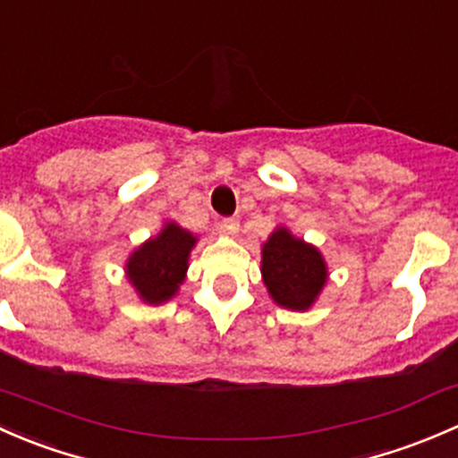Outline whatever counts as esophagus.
Wrapping results in <instances>:
<instances>
[{"label": "esophagus", "instance_id": "1", "mask_svg": "<svg viewBox=\"0 0 458 458\" xmlns=\"http://www.w3.org/2000/svg\"><path fill=\"white\" fill-rule=\"evenodd\" d=\"M220 231H225V233H229V235H235L238 233V229H240V223H238V218H223L220 220Z\"/></svg>", "mask_w": 458, "mask_h": 458}]
</instances>
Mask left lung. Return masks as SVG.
<instances>
[{
  "label": "left lung",
  "mask_w": 458,
  "mask_h": 458,
  "mask_svg": "<svg viewBox=\"0 0 458 458\" xmlns=\"http://www.w3.org/2000/svg\"><path fill=\"white\" fill-rule=\"evenodd\" d=\"M262 276L271 298L280 306L304 310L327 282V264L315 247L277 229L262 247Z\"/></svg>",
  "instance_id": "obj_1"
}]
</instances>
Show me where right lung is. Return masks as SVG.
<instances>
[{"label":"right lung","instance_id":"1","mask_svg":"<svg viewBox=\"0 0 458 458\" xmlns=\"http://www.w3.org/2000/svg\"><path fill=\"white\" fill-rule=\"evenodd\" d=\"M196 238L190 231L167 225L158 238H152L136 249L127 262V276L149 304H160L176 293L178 284L185 280L187 258Z\"/></svg>","mask_w":458,"mask_h":458}]
</instances>
